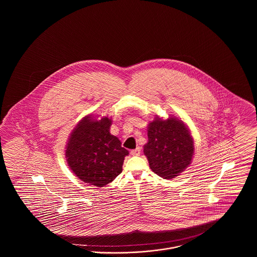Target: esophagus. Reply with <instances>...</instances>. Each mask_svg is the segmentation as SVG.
<instances>
[{
	"label": "esophagus",
	"mask_w": 257,
	"mask_h": 257,
	"mask_svg": "<svg viewBox=\"0 0 257 257\" xmlns=\"http://www.w3.org/2000/svg\"><path fill=\"white\" fill-rule=\"evenodd\" d=\"M131 155H133V156H138V155H140L141 154V148H136V149H133V150H131Z\"/></svg>",
	"instance_id": "1"
}]
</instances>
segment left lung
Returning <instances> with one entry per match:
<instances>
[{"label": "left lung", "instance_id": "8db88e82", "mask_svg": "<svg viewBox=\"0 0 257 257\" xmlns=\"http://www.w3.org/2000/svg\"><path fill=\"white\" fill-rule=\"evenodd\" d=\"M148 142L144 153L153 172L171 179L191 164L194 155V140L182 120L156 117L147 127Z\"/></svg>", "mask_w": 257, "mask_h": 257}]
</instances>
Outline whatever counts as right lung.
I'll use <instances>...</instances> for the list:
<instances>
[{
    "label": "right lung",
    "mask_w": 257,
    "mask_h": 257,
    "mask_svg": "<svg viewBox=\"0 0 257 257\" xmlns=\"http://www.w3.org/2000/svg\"><path fill=\"white\" fill-rule=\"evenodd\" d=\"M111 120L84 117L69 137L65 158L75 175L96 187L110 183L122 171L123 161L129 154L121 143L110 133Z\"/></svg>",
    "instance_id": "obj_1"
}]
</instances>
